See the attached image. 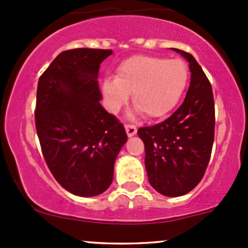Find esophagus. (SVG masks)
Returning <instances> with one entry per match:
<instances>
[{
    "mask_svg": "<svg viewBox=\"0 0 248 248\" xmlns=\"http://www.w3.org/2000/svg\"><path fill=\"white\" fill-rule=\"evenodd\" d=\"M124 129H126L127 135L129 136V138H132V136L135 135L136 132H138L136 127L133 126V124H126V126H124Z\"/></svg>",
    "mask_w": 248,
    "mask_h": 248,
    "instance_id": "esophagus-1",
    "label": "esophagus"
}]
</instances>
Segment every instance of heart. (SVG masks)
Here are the masks:
<instances>
[{"mask_svg": "<svg viewBox=\"0 0 248 248\" xmlns=\"http://www.w3.org/2000/svg\"><path fill=\"white\" fill-rule=\"evenodd\" d=\"M189 79L186 62L153 56H134L119 65L116 76L102 81V94L116 112L132 93L134 106L148 119L166 116L178 104Z\"/></svg>", "mask_w": 248, "mask_h": 248, "instance_id": "b5f03b06", "label": "heart"}]
</instances>
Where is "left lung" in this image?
Wrapping results in <instances>:
<instances>
[{
  "label": "left lung",
  "mask_w": 248,
  "mask_h": 248,
  "mask_svg": "<svg viewBox=\"0 0 248 248\" xmlns=\"http://www.w3.org/2000/svg\"><path fill=\"white\" fill-rule=\"evenodd\" d=\"M172 50L189 62L186 99L167 120L142 127L138 134L146 149L150 186L161 195L178 197L197 186L205 173L215 139V102L211 84L193 56Z\"/></svg>",
  "instance_id": "obj_1"
}]
</instances>
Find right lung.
<instances>
[{
	"mask_svg": "<svg viewBox=\"0 0 248 248\" xmlns=\"http://www.w3.org/2000/svg\"><path fill=\"white\" fill-rule=\"evenodd\" d=\"M112 50L73 49L59 53L39 78L36 129L53 177L80 197L105 192L127 141L124 124L100 105V64Z\"/></svg>",
	"mask_w": 248,
	"mask_h": 248,
	"instance_id": "1",
	"label": "right lung"
}]
</instances>
